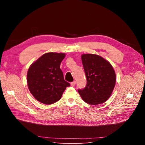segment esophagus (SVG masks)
Masks as SVG:
<instances>
[{
    "instance_id": "esophagus-1",
    "label": "esophagus",
    "mask_w": 145,
    "mask_h": 145,
    "mask_svg": "<svg viewBox=\"0 0 145 145\" xmlns=\"http://www.w3.org/2000/svg\"><path fill=\"white\" fill-rule=\"evenodd\" d=\"M76 81H74V82H71V85L72 86H74L76 85Z\"/></svg>"
}]
</instances>
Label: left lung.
I'll return each mask as SVG.
<instances>
[{"mask_svg": "<svg viewBox=\"0 0 145 145\" xmlns=\"http://www.w3.org/2000/svg\"><path fill=\"white\" fill-rule=\"evenodd\" d=\"M82 61L87 83L84 88L78 89L80 97L92 105L106 102L116 85V73L112 65L95 54H83Z\"/></svg>", "mask_w": 145, "mask_h": 145, "instance_id": "left-lung-1", "label": "left lung"}]
</instances>
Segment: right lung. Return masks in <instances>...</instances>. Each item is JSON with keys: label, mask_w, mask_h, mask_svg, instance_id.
Here are the masks:
<instances>
[{"label": "right lung", "mask_w": 145, "mask_h": 145, "mask_svg": "<svg viewBox=\"0 0 145 145\" xmlns=\"http://www.w3.org/2000/svg\"><path fill=\"white\" fill-rule=\"evenodd\" d=\"M65 57L63 53L48 52L30 66L27 73L28 86L39 102L45 105L57 102L66 88L70 86L64 80L60 68Z\"/></svg>", "instance_id": "right-lung-1"}]
</instances>
